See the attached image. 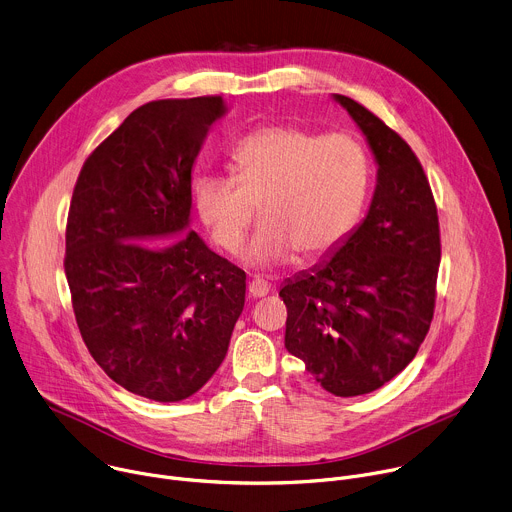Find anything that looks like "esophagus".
Here are the masks:
<instances>
[{
	"instance_id": "obj_1",
	"label": "esophagus",
	"mask_w": 512,
	"mask_h": 512,
	"mask_svg": "<svg viewBox=\"0 0 512 512\" xmlns=\"http://www.w3.org/2000/svg\"><path fill=\"white\" fill-rule=\"evenodd\" d=\"M268 290H270V282L264 278H252V282L248 286V292L252 298H262L268 294Z\"/></svg>"
}]
</instances>
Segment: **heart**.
Returning a JSON list of instances; mask_svg holds the SVG:
<instances>
[{"label": "heart", "instance_id": "obj_1", "mask_svg": "<svg viewBox=\"0 0 512 512\" xmlns=\"http://www.w3.org/2000/svg\"><path fill=\"white\" fill-rule=\"evenodd\" d=\"M232 173L193 183L199 220L214 242L236 252L252 224L264 220L244 252L256 268L321 260L357 226L369 189V159L351 135L272 125L244 137L232 151Z\"/></svg>", "mask_w": 512, "mask_h": 512}]
</instances>
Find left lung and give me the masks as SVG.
Returning a JSON list of instances; mask_svg holds the SVG:
<instances>
[{"label":"left lung","mask_w":512,"mask_h":512,"mask_svg":"<svg viewBox=\"0 0 512 512\" xmlns=\"http://www.w3.org/2000/svg\"><path fill=\"white\" fill-rule=\"evenodd\" d=\"M335 100L377 161L363 224L335 256L286 280L288 353L339 397L379 389L424 343L436 309L440 224L430 181L412 147L349 96Z\"/></svg>","instance_id":"8db88e82"}]
</instances>
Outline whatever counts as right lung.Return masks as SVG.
<instances>
[{
    "label": "right lung",
    "instance_id": "1",
    "mask_svg": "<svg viewBox=\"0 0 512 512\" xmlns=\"http://www.w3.org/2000/svg\"><path fill=\"white\" fill-rule=\"evenodd\" d=\"M222 96L151 100L84 161L66 222L64 272L78 331L115 383L181 401L222 365L246 272L193 230L191 167Z\"/></svg>",
    "mask_w": 512,
    "mask_h": 512
}]
</instances>
